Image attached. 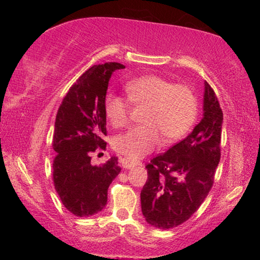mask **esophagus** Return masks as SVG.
Wrapping results in <instances>:
<instances>
[{
	"label": "esophagus",
	"mask_w": 260,
	"mask_h": 260,
	"mask_svg": "<svg viewBox=\"0 0 260 260\" xmlns=\"http://www.w3.org/2000/svg\"><path fill=\"white\" fill-rule=\"evenodd\" d=\"M120 162H121V166L124 167V169H127V170L133 169V167H135V166H138V165H139V162H138V161L132 160L131 158H128V157H124V158H121Z\"/></svg>",
	"instance_id": "34e87169"
}]
</instances>
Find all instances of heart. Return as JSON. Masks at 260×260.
I'll list each match as a JSON object with an SVG mask.
<instances>
[{
	"instance_id": "heart-1",
	"label": "heart",
	"mask_w": 260,
	"mask_h": 260,
	"mask_svg": "<svg viewBox=\"0 0 260 260\" xmlns=\"http://www.w3.org/2000/svg\"><path fill=\"white\" fill-rule=\"evenodd\" d=\"M125 90L132 103L147 105L142 117L144 124L117 135L112 141L114 150L131 159H140L151 152L161 138L166 143L181 139L195 124L197 98L190 87L148 74L132 79L125 85ZM104 111L116 128L128 124L129 105L121 96L105 95Z\"/></svg>"
}]
</instances>
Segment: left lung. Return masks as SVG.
Returning <instances> with one entry per match:
<instances>
[{
    "instance_id": "left-lung-1",
    "label": "left lung",
    "mask_w": 260,
    "mask_h": 260,
    "mask_svg": "<svg viewBox=\"0 0 260 260\" xmlns=\"http://www.w3.org/2000/svg\"><path fill=\"white\" fill-rule=\"evenodd\" d=\"M203 118L186 139L146 166L148 180L141 191L146 221L159 230L177 227L191 217L212 188L220 160L222 111L204 82Z\"/></svg>"
}]
</instances>
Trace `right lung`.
Masks as SVG:
<instances>
[{
  "mask_svg": "<svg viewBox=\"0 0 260 260\" xmlns=\"http://www.w3.org/2000/svg\"><path fill=\"white\" fill-rule=\"evenodd\" d=\"M119 63L94 65L70 88L58 109L55 121L52 148L57 153L54 184L61 203L77 217H90L104 209L108 189L120 173L118 158L111 157L102 165H91L90 153L107 135L104 99L109 80Z\"/></svg>",
  "mask_w": 260,
  "mask_h": 260,
  "instance_id": "right-lung-1",
  "label": "right lung"
}]
</instances>
